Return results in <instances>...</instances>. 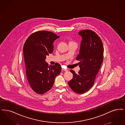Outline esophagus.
I'll return each instance as SVG.
<instances>
[{
	"instance_id": "esophagus-1",
	"label": "esophagus",
	"mask_w": 125,
	"mask_h": 125,
	"mask_svg": "<svg viewBox=\"0 0 125 125\" xmlns=\"http://www.w3.org/2000/svg\"><path fill=\"white\" fill-rule=\"evenodd\" d=\"M62 71H67L68 70L67 69H62Z\"/></svg>"
}]
</instances>
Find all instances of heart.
Segmentation results:
<instances>
[{"label": "heart", "mask_w": 125, "mask_h": 125, "mask_svg": "<svg viewBox=\"0 0 125 125\" xmlns=\"http://www.w3.org/2000/svg\"><path fill=\"white\" fill-rule=\"evenodd\" d=\"M71 42H74L73 41H71L70 42H69V43H71Z\"/></svg>", "instance_id": "1"}]
</instances>
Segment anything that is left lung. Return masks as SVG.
Segmentation results:
<instances>
[{"label": "left lung", "instance_id": "obj_1", "mask_svg": "<svg viewBox=\"0 0 125 125\" xmlns=\"http://www.w3.org/2000/svg\"><path fill=\"white\" fill-rule=\"evenodd\" d=\"M82 37L80 53L76 60L80 70L76 73L71 70L73 77L68 84L71 90L78 94L87 92L94 83L96 76L103 61L104 47L98 34L89 29L79 32Z\"/></svg>", "mask_w": 125, "mask_h": 125}]
</instances>
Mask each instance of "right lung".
Returning a JSON list of instances; mask_svg holds the SVG:
<instances>
[{
    "instance_id": "right-lung-1",
    "label": "right lung",
    "mask_w": 125,
    "mask_h": 125,
    "mask_svg": "<svg viewBox=\"0 0 125 125\" xmlns=\"http://www.w3.org/2000/svg\"><path fill=\"white\" fill-rule=\"evenodd\" d=\"M59 37L51 32L39 31L31 34L24 45L27 80L33 91L39 94L49 91L61 71L60 64L49 66L45 62L46 56L53 51L54 40Z\"/></svg>"
}]
</instances>
